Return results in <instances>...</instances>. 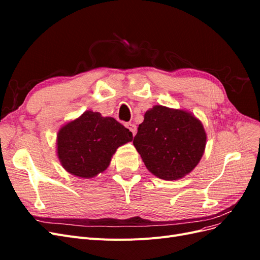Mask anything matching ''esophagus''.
I'll use <instances>...</instances> for the list:
<instances>
[{
	"mask_svg": "<svg viewBox=\"0 0 260 260\" xmlns=\"http://www.w3.org/2000/svg\"><path fill=\"white\" fill-rule=\"evenodd\" d=\"M125 127H127L131 132H132V135L133 136H135L136 135V133H137V125L136 124H133V123H127V124H125Z\"/></svg>",
	"mask_w": 260,
	"mask_h": 260,
	"instance_id": "34e87169",
	"label": "esophagus"
}]
</instances>
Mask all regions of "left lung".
<instances>
[{
	"instance_id": "8db88e82",
	"label": "left lung",
	"mask_w": 260,
	"mask_h": 260,
	"mask_svg": "<svg viewBox=\"0 0 260 260\" xmlns=\"http://www.w3.org/2000/svg\"><path fill=\"white\" fill-rule=\"evenodd\" d=\"M133 145L153 175L171 181L190 174L200 162L206 133L191 113L156 105L145 113Z\"/></svg>"
}]
</instances>
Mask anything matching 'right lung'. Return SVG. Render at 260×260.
I'll list each match as a JSON object with an SVG mask.
<instances>
[{
    "label": "right lung",
    "mask_w": 260,
    "mask_h": 260,
    "mask_svg": "<svg viewBox=\"0 0 260 260\" xmlns=\"http://www.w3.org/2000/svg\"><path fill=\"white\" fill-rule=\"evenodd\" d=\"M132 139V132L114 118L88 111L58 131L57 156L70 174L89 179L103 172L116 149Z\"/></svg>",
    "instance_id": "add662e5"
}]
</instances>
